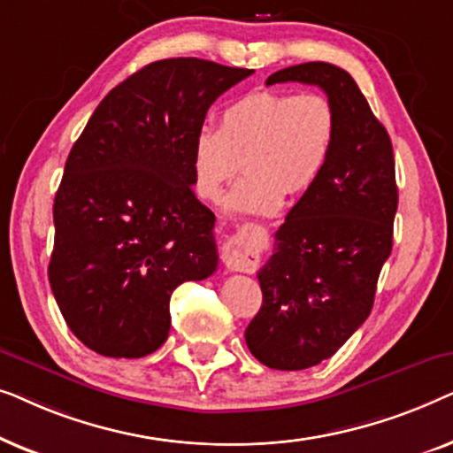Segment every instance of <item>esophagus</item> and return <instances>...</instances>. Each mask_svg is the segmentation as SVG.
Here are the masks:
<instances>
[{"label": "esophagus", "instance_id": "obj_1", "mask_svg": "<svg viewBox=\"0 0 453 453\" xmlns=\"http://www.w3.org/2000/svg\"><path fill=\"white\" fill-rule=\"evenodd\" d=\"M259 243L250 234L237 233L222 245V262L231 272H251L259 262Z\"/></svg>", "mask_w": 453, "mask_h": 453}]
</instances>
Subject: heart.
Wrapping results in <instances>:
<instances>
[{
	"instance_id": "obj_1",
	"label": "heart",
	"mask_w": 453,
	"mask_h": 453,
	"mask_svg": "<svg viewBox=\"0 0 453 453\" xmlns=\"http://www.w3.org/2000/svg\"><path fill=\"white\" fill-rule=\"evenodd\" d=\"M338 134L330 98L319 92L257 90L222 111L219 129L202 127L191 146L196 191L219 200L245 165L247 177L225 200L239 214H272L284 194L309 191L324 173Z\"/></svg>"
}]
</instances>
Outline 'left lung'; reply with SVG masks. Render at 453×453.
<instances>
[{
  "label": "left lung",
  "instance_id": "1",
  "mask_svg": "<svg viewBox=\"0 0 453 453\" xmlns=\"http://www.w3.org/2000/svg\"><path fill=\"white\" fill-rule=\"evenodd\" d=\"M280 82L319 86L338 117L324 173L290 208L257 272L264 299L245 330L259 363L299 371L330 358L369 318L392 253L398 188L392 142L349 72L309 61L265 80Z\"/></svg>",
  "mask_w": 453,
  "mask_h": 453
}]
</instances>
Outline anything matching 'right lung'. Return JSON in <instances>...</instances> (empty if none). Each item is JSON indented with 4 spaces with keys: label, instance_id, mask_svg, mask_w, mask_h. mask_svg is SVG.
I'll list each match as a JSON object with an SVG mask.
<instances>
[{
    "label": "right lung",
    "instance_id": "1",
    "mask_svg": "<svg viewBox=\"0 0 453 453\" xmlns=\"http://www.w3.org/2000/svg\"><path fill=\"white\" fill-rule=\"evenodd\" d=\"M197 58L154 61L103 98L65 160L49 284L65 324L103 357L165 344L179 284L219 265L191 146L216 98L251 76Z\"/></svg>",
    "mask_w": 453,
    "mask_h": 453
}]
</instances>
